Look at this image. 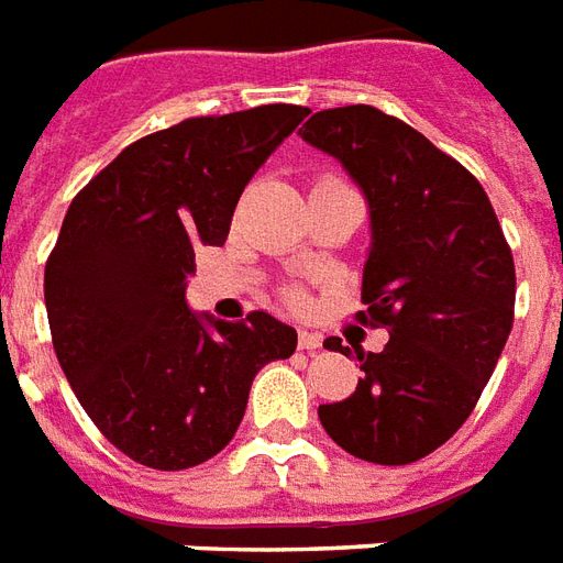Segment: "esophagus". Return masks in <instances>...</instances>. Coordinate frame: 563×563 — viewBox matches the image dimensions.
Listing matches in <instances>:
<instances>
[{"label": "esophagus", "mask_w": 563, "mask_h": 563, "mask_svg": "<svg viewBox=\"0 0 563 563\" xmlns=\"http://www.w3.org/2000/svg\"><path fill=\"white\" fill-rule=\"evenodd\" d=\"M322 346V338L317 331H298V350H307V353H317Z\"/></svg>", "instance_id": "1"}]
</instances>
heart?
<instances>
[{"label":"heart","instance_id":"obj_1","mask_svg":"<svg viewBox=\"0 0 563 563\" xmlns=\"http://www.w3.org/2000/svg\"><path fill=\"white\" fill-rule=\"evenodd\" d=\"M286 301H289L292 307H301L305 305V295L298 292V289H289V292H286Z\"/></svg>","mask_w":563,"mask_h":563}]
</instances>
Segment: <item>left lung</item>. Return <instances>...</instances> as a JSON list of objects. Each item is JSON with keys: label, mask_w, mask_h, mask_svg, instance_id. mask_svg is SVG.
Here are the masks:
<instances>
[{"label": "left lung", "mask_w": 563, "mask_h": 563, "mask_svg": "<svg viewBox=\"0 0 563 563\" xmlns=\"http://www.w3.org/2000/svg\"><path fill=\"white\" fill-rule=\"evenodd\" d=\"M298 135L362 186L371 250L358 322L389 331L355 350L365 377L319 422L350 455L410 464L467 422L512 329L516 265L495 208L461 162L371 104L319 111ZM329 350L350 355L341 338Z\"/></svg>", "instance_id": "left-lung-1"}]
</instances>
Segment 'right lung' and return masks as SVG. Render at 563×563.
Masks as SVG:
<instances>
[{
  "label": "right lung",
  "mask_w": 563,
  "mask_h": 563,
  "mask_svg": "<svg viewBox=\"0 0 563 563\" xmlns=\"http://www.w3.org/2000/svg\"><path fill=\"white\" fill-rule=\"evenodd\" d=\"M310 114L262 104L192 117L129 144L68 205L44 265L63 374L96 428L153 471L213 459L244 419L262 367L295 353L292 325L186 307L196 250L229 238L258 165Z\"/></svg>",
  "instance_id": "1"
}]
</instances>
